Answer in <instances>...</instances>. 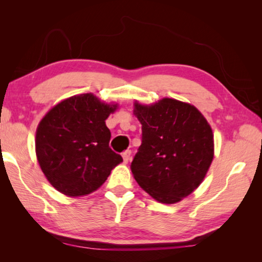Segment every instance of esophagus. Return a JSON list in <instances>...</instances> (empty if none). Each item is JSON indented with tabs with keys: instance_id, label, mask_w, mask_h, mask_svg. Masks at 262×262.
I'll return each instance as SVG.
<instances>
[{
	"instance_id": "obj_1",
	"label": "esophagus",
	"mask_w": 262,
	"mask_h": 262,
	"mask_svg": "<svg viewBox=\"0 0 262 262\" xmlns=\"http://www.w3.org/2000/svg\"><path fill=\"white\" fill-rule=\"evenodd\" d=\"M130 155H132V151H130V150H125V151L122 152L123 162H125V163H128V161H129V159H130Z\"/></svg>"
}]
</instances>
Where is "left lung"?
<instances>
[{"instance_id": "obj_1", "label": "left lung", "mask_w": 262, "mask_h": 262, "mask_svg": "<svg viewBox=\"0 0 262 262\" xmlns=\"http://www.w3.org/2000/svg\"><path fill=\"white\" fill-rule=\"evenodd\" d=\"M142 143L130 170L149 195L176 203L202 183L214 158V135L193 105L163 98L152 105L135 103Z\"/></svg>"}]
</instances>
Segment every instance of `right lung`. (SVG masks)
Instances as JSON below:
<instances>
[{"label":"right lung","instance_id":"right-lung-1","mask_svg":"<svg viewBox=\"0 0 262 262\" xmlns=\"http://www.w3.org/2000/svg\"><path fill=\"white\" fill-rule=\"evenodd\" d=\"M117 110L92 94L70 97L39 123L35 154L52 186L68 196L98 189L122 157L110 148L105 120Z\"/></svg>","mask_w":262,"mask_h":262}]
</instances>
